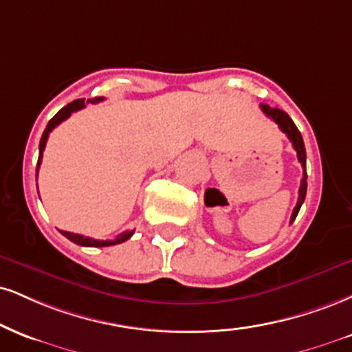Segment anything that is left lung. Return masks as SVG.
<instances>
[{
    "label": "left lung",
    "instance_id": "obj_1",
    "mask_svg": "<svg viewBox=\"0 0 352 352\" xmlns=\"http://www.w3.org/2000/svg\"><path fill=\"white\" fill-rule=\"evenodd\" d=\"M261 109L265 113V116H269L270 120L275 122V124H278V128H280L282 133L287 134V138L290 139L294 149L297 151L298 162L302 164L303 179H302V184H300V190H298V201H297V206L294 208V213H292V218H290V223H294L295 218H297L300 208H302L303 201H305V195H307V152H305L303 138H302V134H300V131L297 129V126H295V122L292 121V118L285 111H282V109H278V108H270L269 104H261Z\"/></svg>",
    "mask_w": 352,
    "mask_h": 352
}]
</instances>
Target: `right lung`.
Instances as JSON below:
<instances>
[{
  "label": "right lung",
  "instance_id": "right-lung-1",
  "mask_svg": "<svg viewBox=\"0 0 352 352\" xmlns=\"http://www.w3.org/2000/svg\"><path fill=\"white\" fill-rule=\"evenodd\" d=\"M103 98H93V100H88L87 103H85V98L82 100H75L72 101V103L67 104V107H63L60 111H58L52 120L49 121L47 128L44 129V134H42L41 138V142H39V159H37V167H36V179H37V173H39V167H41V162H42V152L45 149V142H47L49 139V134L52 133L54 128H57L58 124H60L62 121H65L67 118H70L72 113L78 111V109L85 108V104L88 103H98ZM63 236H65L67 239H70L72 243L78 244V245H87V248H107V245H114V244H121L124 243V241H128L131 236L134 234V230L133 231H124L121 232V234L116 236V239L113 241H100V239H93V238H87V236H82V234H75V232H69V231H60Z\"/></svg>",
  "mask_w": 352,
  "mask_h": 352
}]
</instances>
